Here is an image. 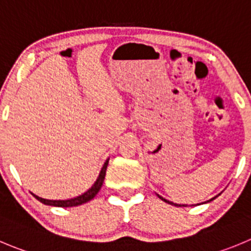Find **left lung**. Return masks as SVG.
Returning a JSON list of instances; mask_svg holds the SVG:
<instances>
[{
	"label": "left lung",
	"mask_w": 251,
	"mask_h": 251,
	"mask_svg": "<svg viewBox=\"0 0 251 251\" xmlns=\"http://www.w3.org/2000/svg\"><path fill=\"white\" fill-rule=\"evenodd\" d=\"M222 193V192H221ZM221 193H218V195L217 196H214L213 199H211V200H208V201H206V202H202V203H207V202H211V201H213L214 199H217V197H218L219 195H221ZM156 196L157 197H159L160 200H163L164 202H166V203H169V204H173V206H176V207H187V204H177V203H174V202H171V201H169V200H165L163 197V196H160V195H157L156 193ZM199 204H201V203H197V204H191V206H199Z\"/></svg>",
	"instance_id": "obj_1"
}]
</instances>
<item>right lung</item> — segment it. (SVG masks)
Returning a JSON list of instances; mask_svg holds the SVG:
<instances>
[{
    "instance_id": "add662e5",
    "label": "right lung",
    "mask_w": 251,
    "mask_h": 251,
    "mask_svg": "<svg viewBox=\"0 0 251 251\" xmlns=\"http://www.w3.org/2000/svg\"><path fill=\"white\" fill-rule=\"evenodd\" d=\"M108 161H109V157L106 160V161H104L103 166H102L101 171H100V174H99V177L96 178V181L94 182V185L88 188L86 192H83L82 195L76 196V197H74V199H69V200H47V199H42V197L34 195V193H32V195L34 196L38 201H40L42 203L47 204V206L64 207V208H66V207H75V206H80V204L86 203V202L91 201L95 196L99 193V191L101 190L102 185H103L104 176H106V170H107V166H108Z\"/></svg>"
}]
</instances>
